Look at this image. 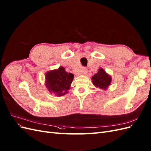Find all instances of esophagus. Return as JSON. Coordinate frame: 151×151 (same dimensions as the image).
<instances>
[{
  "instance_id": "34e87169",
  "label": "esophagus",
  "mask_w": 151,
  "mask_h": 151,
  "mask_svg": "<svg viewBox=\"0 0 151 151\" xmlns=\"http://www.w3.org/2000/svg\"><path fill=\"white\" fill-rule=\"evenodd\" d=\"M87 72H88V70H87V68H86V67H83L82 69H81V72L83 73V74H86V73H87Z\"/></svg>"
}]
</instances>
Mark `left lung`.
<instances>
[{"label":"left lung","instance_id":"8db88e82","mask_svg":"<svg viewBox=\"0 0 151 151\" xmlns=\"http://www.w3.org/2000/svg\"><path fill=\"white\" fill-rule=\"evenodd\" d=\"M92 83L96 87L100 89H107L111 84L112 78L105 72L103 68H100L99 71L92 77Z\"/></svg>","mask_w":151,"mask_h":151}]
</instances>
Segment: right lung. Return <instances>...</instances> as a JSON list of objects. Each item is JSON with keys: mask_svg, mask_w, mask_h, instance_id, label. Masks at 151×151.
<instances>
[{"mask_svg": "<svg viewBox=\"0 0 151 151\" xmlns=\"http://www.w3.org/2000/svg\"><path fill=\"white\" fill-rule=\"evenodd\" d=\"M74 74L68 73L63 67L48 71L46 74V86L51 93L57 96H63L68 93L74 79Z\"/></svg>", "mask_w": 151, "mask_h": 151, "instance_id": "obj_1", "label": "right lung"}]
</instances>
